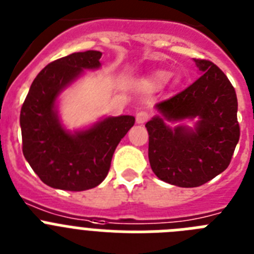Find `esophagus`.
<instances>
[{"instance_id":"obj_1","label":"esophagus","mask_w":254,"mask_h":254,"mask_svg":"<svg viewBox=\"0 0 254 254\" xmlns=\"http://www.w3.org/2000/svg\"><path fill=\"white\" fill-rule=\"evenodd\" d=\"M149 119V114L147 111H139L136 114V123L138 124H144L145 121Z\"/></svg>"}]
</instances>
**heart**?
<instances>
[{
    "label": "heart",
    "mask_w": 254,
    "mask_h": 254,
    "mask_svg": "<svg viewBox=\"0 0 254 254\" xmlns=\"http://www.w3.org/2000/svg\"><path fill=\"white\" fill-rule=\"evenodd\" d=\"M169 79V71H166V70H157V71H153L148 76H145L144 79H142L139 81V87L143 90H147V92H153V90H157L164 87Z\"/></svg>",
    "instance_id": "obj_1"
}]
</instances>
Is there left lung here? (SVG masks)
Segmentation results:
<instances>
[{"label": "left lung", "instance_id": "obj_1", "mask_svg": "<svg viewBox=\"0 0 254 254\" xmlns=\"http://www.w3.org/2000/svg\"><path fill=\"white\" fill-rule=\"evenodd\" d=\"M200 76L187 89L156 105L145 124L152 171L169 184L194 188L228 169L239 142L238 100L228 76L213 63L194 59ZM198 119L196 127L166 122Z\"/></svg>", "mask_w": 254, "mask_h": 254}]
</instances>
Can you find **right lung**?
<instances>
[{
    "mask_svg": "<svg viewBox=\"0 0 254 254\" xmlns=\"http://www.w3.org/2000/svg\"><path fill=\"white\" fill-rule=\"evenodd\" d=\"M101 56L100 51H85L48 64L33 80L24 101V157L48 187L81 191L100 185L109 174L115 149L135 123L134 116L121 115L74 133L61 124L57 97L83 70L98 69Z\"/></svg>",
    "mask_w": 254,
    "mask_h": 254,
    "instance_id": "add662e5",
    "label": "right lung"
}]
</instances>
